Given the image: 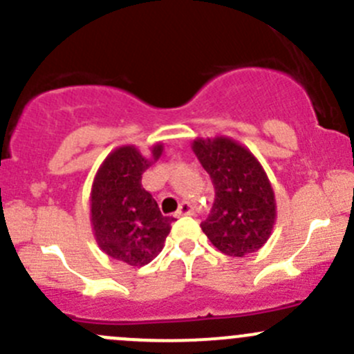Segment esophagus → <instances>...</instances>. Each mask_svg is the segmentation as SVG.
Here are the masks:
<instances>
[{
    "mask_svg": "<svg viewBox=\"0 0 354 354\" xmlns=\"http://www.w3.org/2000/svg\"><path fill=\"white\" fill-rule=\"evenodd\" d=\"M190 214H194V207H192L188 202H183L180 205V209H178V212L174 214V216L180 217V216H190Z\"/></svg>",
    "mask_w": 354,
    "mask_h": 354,
    "instance_id": "obj_1",
    "label": "esophagus"
}]
</instances>
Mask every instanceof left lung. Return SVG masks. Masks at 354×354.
I'll return each instance as SVG.
<instances>
[{
	"label": "left lung",
	"mask_w": 354,
	"mask_h": 354,
	"mask_svg": "<svg viewBox=\"0 0 354 354\" xmlns=\"http://www.w3.org/2000/svg\"><path fill=\"white\" fill-rule=\"evenodd\" d=\"M192 151L214 185V205L200 224L210 243L230 257H245L267 243L277 219L274 188L250 149L226 135L197 137Z\"/></svg>",
	"instance_id": "8db88e82"
}]
</instances>
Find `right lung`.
<instances>
[{
  "label": "right lung",
  "mask_w": 354,
  "mask_h": 354,
  "mask_svg": "<svg viewBox=\"0 0 354 354\" xmlns=\"http://www.w3.org/2000/svg\"><path fill=\"white\" fill-rule=\"evenodd\" d=\"M162 142L142 154L135 145L111 151L91 188V226L99 248L131 267L147 266L164 248L173 217L142 187V174L162 156Z\"/></svg>",
  "instance_id": "add662e5"
}]
</instances>
